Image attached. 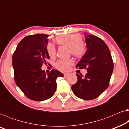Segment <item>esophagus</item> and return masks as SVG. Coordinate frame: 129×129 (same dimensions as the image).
<instances>
[{"instance_id": "esophagus-1", "label": "esophagus", "mask_w": 129, "mask_h": 129, "mask_svg": "<svg viewBox=\"0 0 129 129\" xmlns=\"http://www.w3.org/2000/svg\"><path fill=\"white\" fill-rule=\"evenodd\" d=\"M69 73H64V76L67 77V76H69Z\"/></svg>"}]
</instances>
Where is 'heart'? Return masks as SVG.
<instances>
[{"label":"heart","mask_w":129,"mask_h":129,"mask_svg":"<svg viewBox=\"0 0 129 129\" xmlns=\"http://www.w3.org/2000/svg\"><path fill=\"white\" fill-rule=\"evenodd\" d=\"M54 41L59 45H62L70 49V52L77 58H81L86 52V46L82 40V36L79 34H68L60 35L54 39ZM47 54L50 58H54L56 54V50L54 46L49 43L46 46ZM73 64L72 59L59 60L56 63V67L61 71L66 72L69 70L70 66Z\"/></svg>","instance_id":"b5f03b06"}]
</instances>
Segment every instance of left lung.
<instances>
[{
    "label": "left lung",
    "mask_w": 129,
    "mask_h": 129,
    "mask_svg": "<svg viewBox=\"0 0 129 129\" xmlns=\"http://www.w3.org/2000/svg\"><path fill=\"white\" fill-rule=\"evenodd\" d=\"M86 35L87 50L76 67L87 70L85 76L76 74L77 82L72 86L79 98L92 100L108 87L113 70V62L109 49L105 42L93 35Z\"/></svg>",
    "instance_id": "1"
}]
</instances>
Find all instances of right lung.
Listing matches in <instances>:
<instances>
[{"instance_id": "add662e5", "label": "right lung", "mask_w": 129, "mask_h": 129, "mask_svg": "<svg viewBox=\"0 0 129 129\" xmlns=\"http://www.w3.org/2000/svg\"><path fill=\"white\" fill-rule=\"evenodd\" d=\"M45 34L29 35L17 45L12 57L16 84L30 99L43 101L55 93L58 77L63 75L52 70L46 75L43 64L50 59L46 51L48 36Z\"/></svg>"}]
</instances>
